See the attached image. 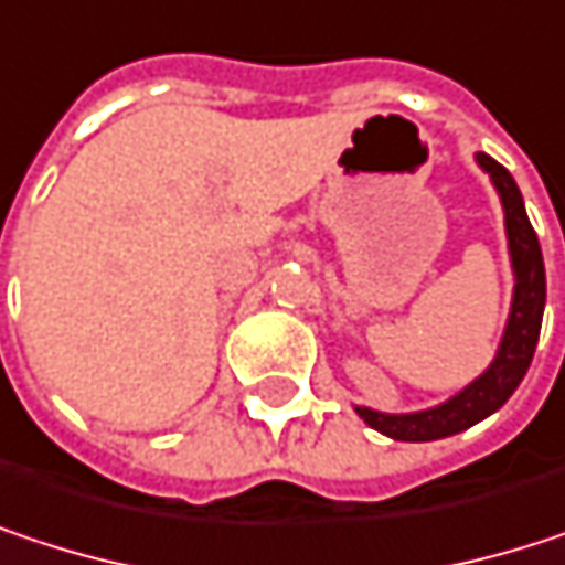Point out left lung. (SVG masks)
Segmentation results:
<instances>
[{"instance_id": "1", "label": "left lung", "mask_w": 565, "mask_h": 565, "mask_svg": "<svg viewBox=\"0 0 565 565\" xmlns=\"http://www.w3.org/2000/svg\"><path fill=\"white\" fill-rule=\"evenodd\" d=\"M478 167L491 175L501 205H504V225H508V248L510 265H513V303H510L508 327L498 347L494 363L458 395H451L448 402L435 405V408H422V412H408V415H390V412H373L366 405H356L360 418L390 435L395 441H435V438H448L458 435L471 425H478L481 418L494 415L513 390L520 386V380L530 370L536 340H540V323H543V303H546V271H543V252L536 242V232L526 218L523 209V195L498 160H491L488 153H478Z\"/></svg>"}]
</instances>
